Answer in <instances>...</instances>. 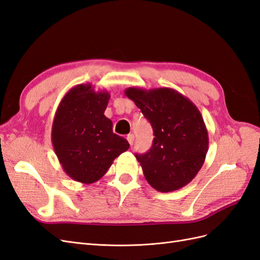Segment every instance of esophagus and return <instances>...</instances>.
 Here are the masks:
<instances>
[{"instance_id":"obj_1","label":"esophagus","mask_w":260,"mask_h":260,"mask_svg":"<svg viewBox=\"0 0 260 260\" xmlns=\"http://www.w3.org/2000/svg\"><path fill=\"white\" fill-rule=\"evenodd\" d=\"M127 140H128L129 144H130V145H132V144H133V142H135V136H133L132 133H131V135H128V136H127Z\"/></svg>"}]
</instances>
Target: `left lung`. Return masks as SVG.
Segmentation results:
<instances>
[{
    "instance_id": "8db88e82",
    "label": "left lung",
    "mask_w": 260,
    "mask_h": 260,
    "mask_svg": "<svg viewBox=\"0 0 260 260\" xmlns=\"http://www.w3.org/2000/svg\"><path fill=\"white\" fill-rule=\"evenodd\" d=\"M124 94L153 127L152 148L146 154L136 155L148 184L167 193L190 183L203 167L209 144L199 108L171 88L131 86Z\"/></svg>"
}]
</instances>
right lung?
<instances>
[{"mask_svg": "<svg viewBox=\"0 0 260 260\" xmlns=\"http://www.w3.org/2000/svg\"><path fill=\"white\" fill-rule=\"evenodd\" d=\"M111 94L91 83L77 84L59 102L52 124V144L65 174L83 184L96 182L125 152L128 141L115 135L104 115Z\"/></svg>", "mask_w": 260, "mask_h": 260, "instance_id": "right-lung-1", "label": "right lung"}]
</instances>
